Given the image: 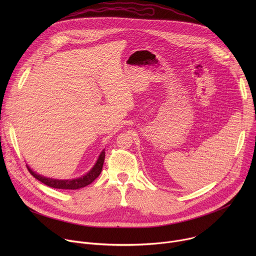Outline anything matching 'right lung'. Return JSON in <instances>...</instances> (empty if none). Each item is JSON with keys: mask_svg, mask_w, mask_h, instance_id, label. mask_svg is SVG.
Here are the masks:
<instances>
[{"mask_svg": "<svg viewBox=\"0 0 256 256\" xmlns=\"http://www.w3.org/2000/svg\"><path fill=\"white\" fill-rule=\"evenodd\" d=\"M104 158H105V152L104 150L100 153L99 158L97 162L95 163L94 167L84 176L76 178V179H70V180H58V179H52V178H46L44 176H42L40 174H36L33 172L28 165L27 169L30 172L32 176H34L36 179L40 180L42 184H44L48 186H50L52 188H58V190H78L85 188L89 184H91L92 182L99 176V174L102 171L103 163H104Z\"/></svg>", "mask_w": 256, "mask_h": 256, "instance_id": "right-lung-1", "label": "right lung"}]
</instances>
